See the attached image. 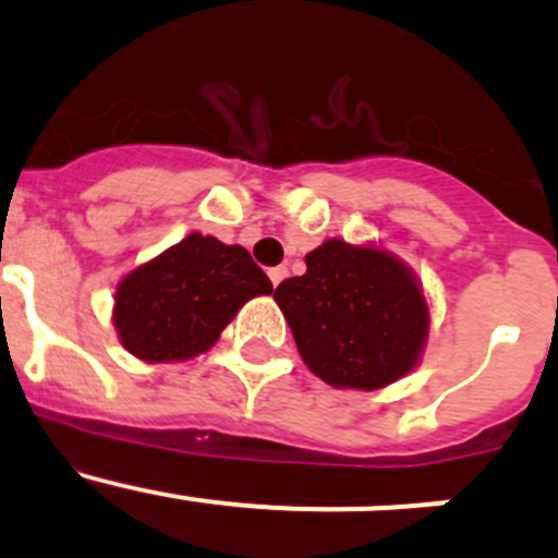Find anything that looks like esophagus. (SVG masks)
<instances>
[{
	"mask_svg": "<svg viewBox=\"0 0 558 558\" xmlns=\"http://www.w3.org/2000/svg\"><path fill=\"white\" fill-rule=\"evenodd\" d=\"M267 275H269V280H272V286H280V280H283L286 275H289V269H286L283 264H280V267H272V269H269Z\"/></svg>",
	"mask_w": 558,
	"mask_h": 558,
	"instance_id": "1",
	"label": "esophagus"
}]
</instances>
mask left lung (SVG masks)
<instances>
[{
  "label": "left lung",
  "mask_w": 558,
  "mask_h": 558,
  "mask_svg": "<svg viewBox=\"0 0 558 558\" xmlns=\"http://www.w3.org/2000/svg\"><path fill=\"white\" fill-rule=\"evenodd\" d=\"M307 272L275 289L307 367L335 388L375 391L418 364L429 305L408 264L373 245L326 240Z\"/></svg>",
  "instance_id": "left-lung-1"
}]
</instances>
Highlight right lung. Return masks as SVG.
<instances>
[{
  "label": "right lung",
  "mask_w": 558,
  "mask_h": 558,
  "mask_svg": "<svg viewBox=\"0 0 558 558\" xmlns=\"http://www.w3.org/2000/svg\"><path fill=\"white\" fill-rule=\"evenodd\" d=\"M272 283L243 245L189 234L116 289L118 340L143 362H185L216 345L247 300Z\"/></svg>",
  "instance_id": "obj_1"
}]
</instances>
